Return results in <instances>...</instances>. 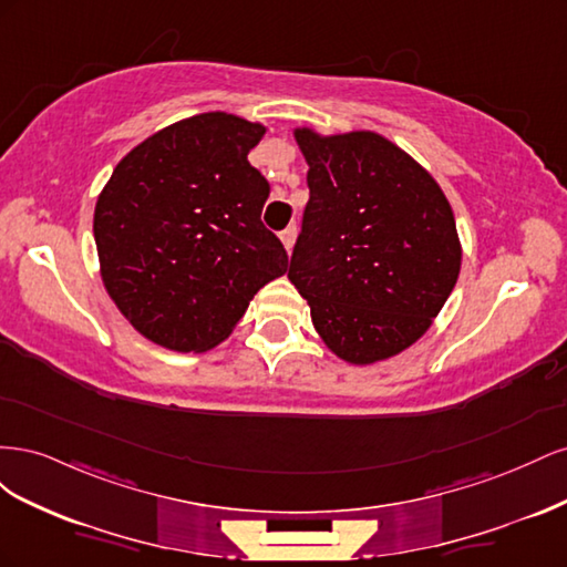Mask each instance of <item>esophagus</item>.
<instances>
[{"instance_id":"1","label":"esophagus","mask_w":567,"mask_h":567,"mask_svg":"<svg viewBox=\"0 0 567 567\" xmlns=\"http://www.w3.org/2000/svg\"><path fill=\"white\" fill-rule=\"evenodd\" d=\"M296 236H298V229H296V225H290V227H286L284 231H281V244H284V248L290 252V248H293V244H296Z\"/></svg>"}]
</instances>
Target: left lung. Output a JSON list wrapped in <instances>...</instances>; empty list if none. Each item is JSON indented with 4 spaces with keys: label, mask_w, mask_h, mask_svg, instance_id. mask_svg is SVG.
<instances>
[{
    "label": "left lung",
    "mask_w": 567,
    "mask_h": 567,
    "mask_svg": "<svg viewBox=\"0 0 567 567\" xmlns=\"http://www.w3.org/2000/svg\"><path fill=\"white\" fill-rule=\"evenodd\" d=\"M310 200L288 279L321 340L350 364L406 350L447 302L461 269L456 221L437 182L373 132L296 130Z\"/></svg>",
    "instance_id": "1"
}]
</instances>
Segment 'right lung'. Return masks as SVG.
Listing matches in <instances>:
<instances>
[{"mask_svg":"<svg viewBox=\"0 0 567 567\" xmlns=\"http://www.w3.org/2000/svg\"><path fill=\"white\" fill-rule=\"evenodd\" d=\"M265 127L229 113L169 125L117 163L94 210L109 296L148 340L203 352L288 269L262 225L269 182L248 163Z\"/></svg>","mask_w":567,"mask_h":567,"instance_id":"1","label":"right lung"}]
</instances>
